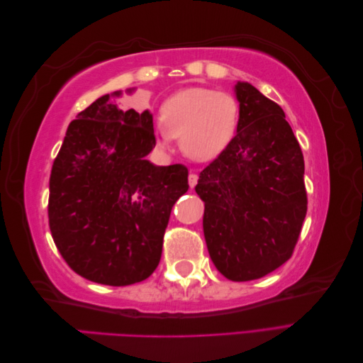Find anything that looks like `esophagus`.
Masks as SVG:
<instances>
[{
	"mask_svg": "<svg viewBox=\"0 0 363 363\" xmlns=\"http://www.w3.org/2000/svg\"><path fill=\"white\" fill-rule=\"evenodd\" d=\"M196 183H199V175L191 172V174H189V186H191V188H195Z\"/></svg>",
	"mask_w": 363,
	"mask_h": 363,
	"instance_id": "esophagus-1",
	"label": "esophagus"
}]
</instances>
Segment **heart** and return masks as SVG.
<instances>
[{
	"instance_id": "1",
	"label": "heart",
	"mask_w": 363,
	"mask_h": 363,
	"mask_svg": "<svg viewBox=\"0 0 363 363\" xmlns=\"http://www.w3.org/2000/svg\"><path fill=\"white\" fill-rule=\"evenodd\" d=\"M236 98L208 87H186L172 94L160 107L159 147L180 139V148L194 162H212L232 144L239 127Z\"/></svg>"
}]
</instances>
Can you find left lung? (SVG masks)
<instances>
[{"mask_svg": "<svg viewBox=\"0 0 363 363\" xmlns=\"http://www.w3.org/2000/svg\"><path fill=\"white\" fill-rule=\"evenodd\" d=\"M240 118L230 147L200 172L203 230L216 269L260 279L291 259L307 212L304 159L283 108L250 83L235 86Z\"/></svg>", "mask_w": 363, "mask_h": 363, "instance_id": "1", "label": "left lung"}]
</instances>
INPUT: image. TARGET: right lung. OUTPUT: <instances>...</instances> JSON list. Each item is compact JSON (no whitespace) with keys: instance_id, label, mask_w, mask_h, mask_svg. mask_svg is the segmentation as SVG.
<instances>
[{"instance_id":"add662e5","label":"right lung","mask_w":363,"mask_h":363,"mask_svg":"<svg viewBox=\"0 0 363 363\" xmlns=\"http://www.w3.org/2000/svg\"><path fill=\"white\" fill-rule=\"evenodd\" d=\"M155 147L150 111L123 112L111 95L69 124L50 175L48 221L54 244L79 276L127 286L157 268L171 208L189 183L183 164L145 160Z\"/></svg>"}]
</instances>
